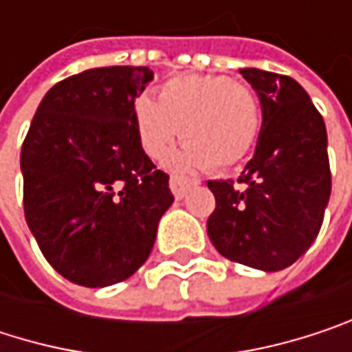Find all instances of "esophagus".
Wrapping results in <instances>:
<instances>
[{
    "instance_id": "obj_1",
    "label": "esophagus",
    "mask_w": 352,
    "mask_h": 352,
    "mask_svg": "<svg viewBox=\"0 0 352 352\" xmlns=\"http://www.w3.org/2000/svg\"><path fill=\"white\" fill-rule=\"evenodd\" d=\"M169 185H171L173 195H175L177 199H181V197L187 193V189H189V187L197 185V181H189V179H183V177H179V175H171Z\"/></svg>"
}]
</instances>
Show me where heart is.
Listing matches in <instances>:
<instances>
[{"mask_svg":"<svg viewBox=\"0 0 352 352\" xmlns=\"http://www.w3.org/2000/svg\"><path fill=\"white\" fill-rule=\"evenodd\" d=\"M261 122L256 91L224 75H179L159 89L157 104L140 98L134 106L136 134L151 159L163 161L181 130L185 146L173 167L183 171L241 163L258 138Z\"/></svg>","mask_w":352,"mask_h":352,"instance_id":"1","label":"heart"}]
</instances>
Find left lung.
I'll use <instances>...</instances> for the list:
<instances>
[{
  "mask_svg": "<svg viewBox=\"0 0 352 352\" xmlns=\"http://www.w3.org/2000/svg\"><path fill=\"white\" fill-rule=\"evenodd\" d=\"M241 75L258 94L263 128L241 185L208 181L216 197L208 236L232 263L279 271L310 248L324 220L332 185L326 126L292 77L261 69Z\"/></svg>",
  "mask_w": 352,
  "mask_h": 352,
  "instance_id": "8db88e82",
  "label": "left lung"
}]
</instances>
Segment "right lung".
Returning a JSON list of instances; mask_svg holds the SVG:
<instances>
[{
	"instance_id": "1",
	"label": "right lung",
	"mask_w": 352,
	"mask_h": 352,
	"mask_svg": "<svg viewBox=\"0 0 352 352\" xmlns=\"http://www.w3.org/2000/svg\"><path fill=\"white\" fill-rule=\"evenodd\" d=\"M148 67H98L58 81L22 144L24 214L44 258L69 281L106 287L148 258L173 204L134 126Z\"/></svg>"
}]
</instances>
